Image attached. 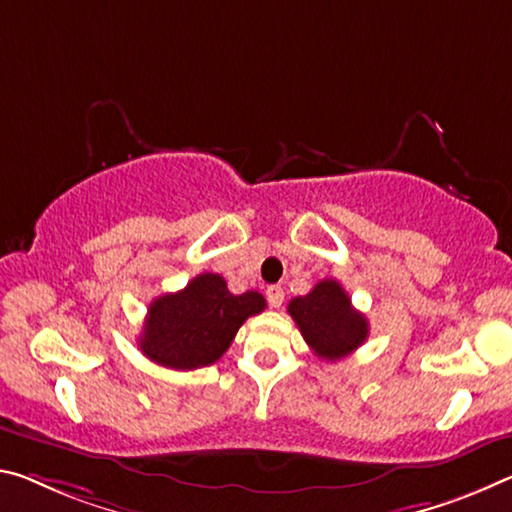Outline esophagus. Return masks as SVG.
Here are the masks:
<instances>
[{
	"label": "esophagus",
	"mask_w": 512,
	"mask_h": 512,
	"mask_svg": "<svg viewBox=\"0 0 512 512\" xmlns=\"http://www.w3.org/2000/svg\"><path fill=\"white\" fill-rule=\"evenodd\" d=\"M266 298H269L271 307H280L282 300H285V289L278 285H271L269 289H266Z\"/></svg>",
	"instance_id": "1"
}]
</instances>
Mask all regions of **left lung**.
<instances>
[{"label":"left lung","mask_w":512,"mask_h":512,"mask_svg":"<svg viewBox=\"0 0 512 512\" xmlns=\"http://www.w3.org/2000/svg\"><path fill=\"white\" fill-rule=\"evenodd\" d=\"M287 312L307 346L323 360H342L369 337L367 319L337 280L316 282L310 294L289 300Z\"/></svg>","instance_id":"1"}]
</instances>
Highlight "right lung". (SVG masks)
<instances>
[{"label":"right lung","instance_id":"1","mask_svg":"<svg viewBox=\"0 0 512 512\" xmlns=\"http://www.w3.org/2000/svg\"><path fill=\"white\" fill-rule=\"evenodd\" d=\"M257 291L234 296L218 273H200L177 294L150 303L139 346L168 369H200L223 358L248 316L264 312Z\"/></svg>","mask_w":512,"mask_h":512}]
</instances>
